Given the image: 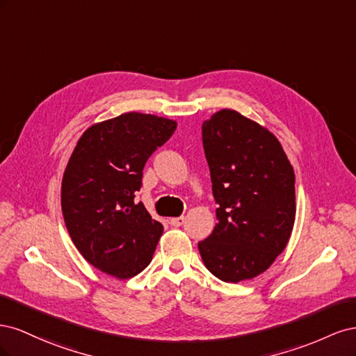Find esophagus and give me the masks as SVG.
<instances>
[{"label": "esophagus", "mask_w": 356, "mask_h": 356, "mask_svg": "<svg viewBox=\"0 0 356 356\" xmlns=\"http://www.w3.org/2000/svg\"><path fill=\"white\" fill-rule=\"evenodd\" d=\"M170 225H174V227H179V225L184 224V217H175V218H169Z\"/></svg>", "instance_id": "34e87169"}]
</instances>
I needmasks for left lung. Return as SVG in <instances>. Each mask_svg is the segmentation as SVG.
<instances>
[{
	"instance_id": "8db88e82",
	"label": "left lung",
	"mask_w": 356,
	"mask_h": 356,
	"mask_svg": "<svg viewBox=\"0 0 356 356\" xmlns=\"http://www.w3.org/2000/svg\"><path fill=\"white\" fill-rule=\"evenodd\" d=\"M202 138L218 222L199 252L213 276L238 284L285 250L296 220L294 169L270 131L234 110L203 122Z\"/></svg>"
}]
</instances>
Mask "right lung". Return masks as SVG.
I'll use <instances>...</instances> for the list:
<instances>
[{"label": "right lung", "instance_id": "obj_1", "mask_svg": "<svg viewBox=\"0 0 356 356\" xmlns=\"http://www.w3.org/2000/svg\"><path fill=\"white\" fill-rule=\"evenodd\" d=\"M177 122L124 113L90 126L63 172L60 204L84 260L118 279L149 264L163 225L135 202L145 161L175 132Z\"/></svg>", "mask_w": 356, "mask_h": 356}]
</instances>
